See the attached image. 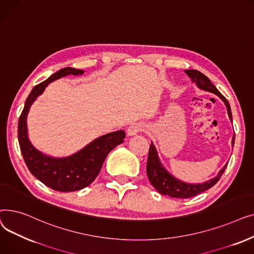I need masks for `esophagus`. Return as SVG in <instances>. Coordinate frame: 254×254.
<instances>
[{
    "label": "esophagus",
    "mask_w": 254,
    "mask_h": 254,
    "mask_svg": "<svg viewBox=\"0 0 254 254\" xmlns=\"http://www.w3.org/2000/svg\"><path fill=\"white\" fill-rule=\"evenodd\" d=\"M142 129H143V127L140 124H132L127 127V136H135Z\"/></svg>",
    "instance_id": "esophagus-1"
}]
</instances>
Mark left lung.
I'll return each mask as SVG.
<instances>
[{
	"label": "left lung",
	"mask_w": 254,
	"mask_h": 254,
	"mask_svg": "<svg viewBox=\"0 0 254 254\" xmlns=\"http://www.w3.org/2000/svg\"><path fill=\"white\" fill-rule=\"evenodd\" d=\"M184 72L191 79V82L195 83L199 89L214 93V95H216L224 103L226 110H228L230 120L233 123V116H232L231 106L229 102L226 101V99L218 91V89L211 83L210 79L207 76H205L203 73L196 70H185ZM234 144H235V134L232 139V145L234 146ZM226 166H228V164L224 165V167L219 171V173L214 178L205 181L203 183L184 182L173 176L170 172L166 170V168L163 166L161 162V159L158 157L157 150L155 148L154 144L151 142V145L149 147L146 172H147V176L150 183L159 193H162L164 195H169L172 197L188 198V197L194 196L201 192H204L205 190L211 189L212 186H214L222 176Z\"/></svg>",
	"instance_id": "obj_1"
}]
</instances>
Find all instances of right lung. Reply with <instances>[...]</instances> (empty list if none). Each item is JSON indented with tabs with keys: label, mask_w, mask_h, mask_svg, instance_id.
I'll list each match as a JSON object with an SVG mask.
<instances>
[{
	"label": "right lung",
	"mask_w": 254,
	"mask_h": 254,
	"mask_svg": "<svg viewBox=\"0 0 254 254\" xmlns=\"http://www.w3.org/2000/svg\"><path fill=\"white\" fill-rule=\"evenodd\" d=\"M83 70L64 68L36 85L18 120V142L24 162L32 174L48 188L58 191H76L88 186L97 178L109 152L126 138L125 130H116L101 136L76 153L65 157H53L36 149L29 139L26 118L32 104L41 96L46 86L57 79L68 75H82Z\"/></svg>",
	"instance_id": "1"
}]
</instances>
